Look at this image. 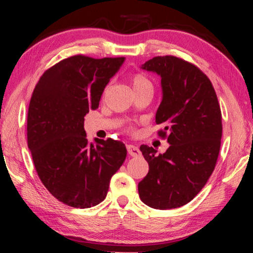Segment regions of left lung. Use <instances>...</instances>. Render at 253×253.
Segmentation results:
<instances>
[{"mask_svg":"<svg viewBox=\"0 0 253 253\" xmlns=\"http://www.w3.org/2000/svg\"><path fill=\"white\" fill-rule=\"evenodd\" d=\"M123 61L74 55L44 71L33 91L27 145L40 181L68 206L89 209L101 203L126 160L122 141L100 136L89 141L84 130V116L98 108Z\"/></svg>","mask_w":253,"mask_h":253,"instance_id":"obj_1","label":"left lung"}]
</instances>
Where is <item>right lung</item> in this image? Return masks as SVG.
<instances>
[{"label": "right lung", "instance_id": "add662e5", "mask_svg": "<svg viewBox=\"0 0 253 253\" xmlns=\"http://www.w3.org/2000/svg\"><path fill=\"white\" fill-rule=\"evenodd\" d=\"M141 69L161 78L155 122L164 123L158 134L168 144L143 150L150 169L138 192L152 209H177L202 191L215 168L222 136L220 105L209 77L182 58L157 56Z\"/></svg>", "mask_w": 253, "mask_h": 253}]
</instances>
